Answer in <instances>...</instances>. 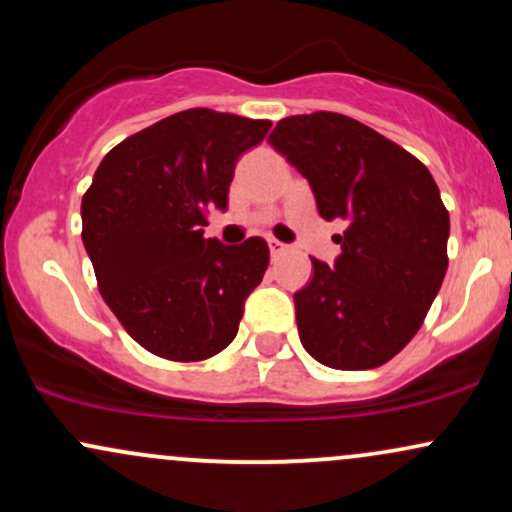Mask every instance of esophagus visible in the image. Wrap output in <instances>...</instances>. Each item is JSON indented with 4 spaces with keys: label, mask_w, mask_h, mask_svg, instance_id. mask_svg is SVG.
<instances>
[{
    "label": "esophagus",
    "mask_w": 512,
    "mask_h": 512,
    "mask_svg": "<svg viewBox=\"0 0 512 512\" xmlns=\"http://www.w3.org/2000/svg\"><path fill=\"white\" fill-rule=\"evenodd\" d=\"M267 243H269V255H272L274 260H276V257H279V255H284L286 250H289L284 243H279V240H276V238H269Z\"/></svg>",
    "instance_id": "obj_1"
}]
</instances>
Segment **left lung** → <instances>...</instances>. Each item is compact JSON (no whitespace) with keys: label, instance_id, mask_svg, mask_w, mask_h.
<instances>
[{"label":"left lung","instance_id":"1","mask_svg":"<svg viewBox=\"0 0 512 512\" xmlns=\"http://www.w3.org/2000/svg\"><path fill=\"white\" fill-rule=\"evenodd\" d=\"M269 144L308 178L325 221H346L334 267L313 257L293 296L298 337L322 366L378 368L411 342L448 272L450 214L428 168L339 113L291 115Z\"/></svg>","mask_w":512,"mask_h":512}]
</instances>
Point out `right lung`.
Segmentation results:
<instances>
[{"instance_id":"add662e5","label":"right lung","mask_w":512,"mask_h":512,"mask_svg":"<svg viewBox=\"0 0 512 512\" xmlns=\"http://www.w3.org/2000/svg\"><path fill=\"white\" fill-rule=\"evenodd\" d=\"M272 122L182 110L110 149L81 199V238L103 301L129 337L168 361H204L236 339L262 281V238H204L226 209L236 161Z\"/></svg>"}]
</instances>
